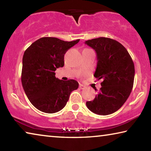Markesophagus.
Returning a JSON list of instances; mask_svg holds the SVG:
<instances>
[{
    "instance_id": "obj_1",
    "label": "esophagus",
    "mask_w": 151,
    "mask_h": 151,
    "mask_svg": "<svg viewBox=\"0 0 151 151\" xmlns=\"http://www.w3.org/2000/svg\"><path fill=\"white\" fill-rule=\"evenodd\" d=\"M79 88H81V89H84V88H85V86H84L83 85L80 84L79 85Z\"/></svg>"
}]
</instances>
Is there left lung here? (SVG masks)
Wrapping results in <instances>:
<instances>
[{
	"label": "left lung",
	"mask_w": 151,
	"mask_h": 151,
	"mask_svg": "<svg viewBox=\"0 0 151 151\" xmlns=\"http://www.w3.org/2000/svg\"><path fill=\"white\" fill-rule=\"evenodd\" d=\"M85 44L97 53L94 76L103 79L95 98L87 101L86 105L90 111L98 115L113 114L126 101L133 88L135 73L133 60L125 47L111 38H95Z\"/></svg>",
	"instance_id": "left-lung-1"
}]
</instances>
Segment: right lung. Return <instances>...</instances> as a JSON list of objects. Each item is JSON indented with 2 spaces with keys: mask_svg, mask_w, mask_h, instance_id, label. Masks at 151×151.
<instances>
[{
  "mask_svg": "<svg viewBox=\"0 0 151 151\" xmlns=\"http://www.w3.org/2000/svg\"><path fill=\"white\" fill-rule=\"evenodd\" d=\"M65 42L56 37L36 40L24 52L21 83L26 95L35 108L47 114L63 109L77 81L59 80L55 71L64 65V54L79 42Z\"/></svg>",
  "mask_w": 151,
  "mask_h": 151,
  "instance_id": "add662e5",
  "label": "right lung"
}]
</instances>
